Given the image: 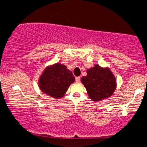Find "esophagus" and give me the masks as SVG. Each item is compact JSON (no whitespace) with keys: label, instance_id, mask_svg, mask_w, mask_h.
<instances>
[{"label":"esophagus","instance_id":"34e87169","mask_svg":"<svg viewBox=\"0 0 147 147\" xmlns=\"http://www.w3.org/2000/svg\"><path fill=\"white\" fill-rule=\"evenodd\" d=\"M75 82H76V83H80V77H76V78H75Z\"/></svg>","mask_w":147,"mask_h":147}]
</instances>
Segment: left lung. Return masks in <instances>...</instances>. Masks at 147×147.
I'll return each instance as SVG.
<instances>
[{
  "label": "left lung",
  "mask_w": 147,
  "mask_h": 147,
  "mask_svg": "<svg viewBox=\"0 0 147 147\" xmlns=\"http://www.w3.org/2000/svg\"><path fill=\"white\" fill-rule=\"evenodd\" d=\"M86 72L87 75L82 77L81 82L92 101H101L113 95L116 88V79L110 68L94 64Z\"/></svg>",
  "instance_id": "left-lung-1"
}]
</instances>
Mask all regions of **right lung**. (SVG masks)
Segmentation results:
<instances>
[{"instance_id": "add662e5", "label": "right lung", "mask_w": 147, "mask_h": 147, "mask_svg": "<svg viewBox=\"0 0 147 147\" xmlns=\"http://www.w3.org/2000/svg\"><path fill=\"white\" fill-rule=\"evenodd\" d=\"M74 82L75 77L72 72L65 65L58 62L45 68L39 78L38 85L41 91L47 96L60 99Z\"/></svg>"}]
</instances>
